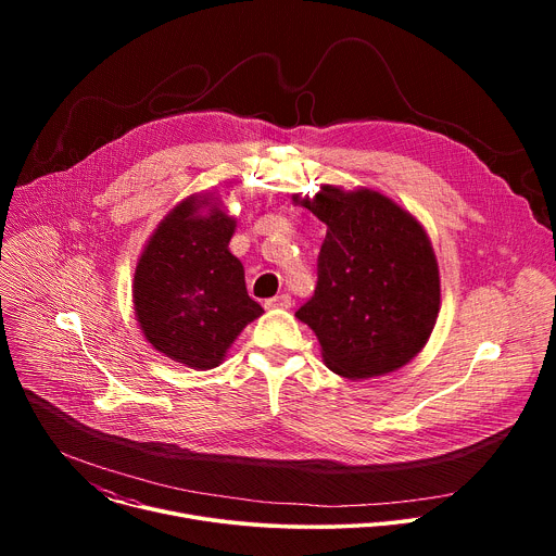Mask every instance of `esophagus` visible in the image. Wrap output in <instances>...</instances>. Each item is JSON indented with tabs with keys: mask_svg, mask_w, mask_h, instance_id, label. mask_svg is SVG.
Wrapping results in <instances>:
<instances>
[{
	"mask_svg": "<svg viewBox=\"0 0 556 556\" xmlns=\"http://www.w3.org/2000/svg\"><path fill=\"white\" fill-rule=\"evenodd\" d=\"M290 305H292V296L286 294V292L266 301V307H281L283 309V307H290Z\"/></svg>",
	"mask_w": 556,
	"mask_h": 556,
	"instance_id": "obj_1",
	"label": "esophagus"
}]
</instances>
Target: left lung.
I'll return each instance as SVG.
<instances>
[{
	"instance_id": "1",
	"label": "left lung",
	"mask_w": 556,
	"mask_h": 556,
	"mask_svg": "<svg viewBox=\"0 0 556 556\" xmlns=\"http://www.w3.org/2000/svg\"><path fill=\"white\" fill-rule=\"evenodd\" d=\"M301 204L328 226L314 294L296 309L326 365L352 380L403 367L425 348L440 309L438 264L422 226L367 189L324 187Z\"/></svg>"
}]
</instances>
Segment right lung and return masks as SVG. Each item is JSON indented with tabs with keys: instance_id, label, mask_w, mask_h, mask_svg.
<instances>
[{
	"instance_id": "1",
	"label": "right lung",
	"mask_w": 556,
	"mask_h": 556,
	"mask_svg": "<svg viewBox=\"0 0 556 556\" xmlns=\"http://www.w3.org/2000/svg\"><path fill=\"white\" fill-rule=\"evenodd\" d=\"M198 198L178 204L151 235L134 275V305L147 341L193 369L217 367L247 324L264 312L247 292L228 242L232 217H202Z\"/></svg>"
}]
</instances>
